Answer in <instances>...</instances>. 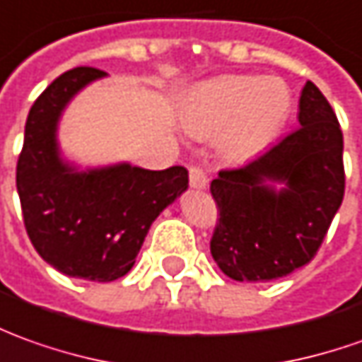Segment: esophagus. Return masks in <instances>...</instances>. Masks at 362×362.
Returning <instances> with one entry per match:
<instances>
[{"label": "esophagus", "mask_w": 362, "mask_h": 362, "mask_svg": "<svg viewBox=\"0 0 362 362\" xmlns=\"http://www.w3.org/2000/svg\"><path fill=\"white\" fill-rule=\"evenodd\" d=\"M190 186L194 190H206L208 188V176L196 166L190 168Z\"/></svg>", "instance_id": "obj_1"}]
</instances>
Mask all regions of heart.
<instances>
[{
	"instance_id": "heart-1",
	"label": "heart",
	"mask_w": 362,
	"mask_h": 362,
	"mask_svg": "<svg viewBox=\"0 0 362 362\" xmlns=\"http://www.w3.org/2000/svg\"><path fill=\"white\" fill-rule=\"evenodd\" d=\"M291 112V90L284 78L223 75L192 90L182 127L192 139H218L228 160L242 162L267 148Z\"/></svg>"
}]
</instances>
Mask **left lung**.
Segmentation results:
<instances>
[{
    "instance_id": "obj_1",
    "label": "left lung",
    "mask_w": 362,
    "mask_h": 362,
    "mask_svg": "<svg viewBox=\"0 0 362 362\" xmlns=\"http://www.w3.org/2000/svg\"><path fill=\"white\" fill-rule=\"evenodd\" d=\"M299 129L255 160L222 170L210 252L235 281H272L315 257L345 194L343 132L323 93L305 83Z\"/></svg>"
}]
</instances>
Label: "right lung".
I'll return each instance as SVG.
<instances>
[{
	"label": "right lung",
	"instance_id": "right-lung-1",
	"mask_svg": "<svg viewBox=\"0 0 362 362\" xmlns=\"http://www.w3.org/2000/svg\"><path fill=\"white\" fill-rule=\"evenodd\" d=\"M105 71L71 69L33 103L17 160L23 222L37 253L57 272L115 281L134 265L152 222L188 188V170H146L119 162L81 170L63 158L59 120L67 105Z\"/></svg>",
	"mask_w": 362,
	"mask_h": 362
}]
</instances>
